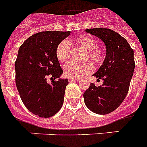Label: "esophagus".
<instances>
[{
  "label": "esophagus",
  "instance_id": "esophagus-1",
  "mask_svg": "<svg viewBox=\"0 0 147 147\" xmlns=\"http://www.w3.org/2000/svg\"><path fill=\"white\" fill-rule=\"evenodd\" d=\"M69 81L70 82H78L79 79H78V78H69Z\"/></svg>",
  "mask_w": 147,
  "mask_h": 147
}]
</instances>
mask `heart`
<instances>
[{"instance_id": "heart-1", "label": "heart", "mask_w": 147, "mask_h": 147, "mask_svg": "<svg viewBox=\"0 0 147 147\" xmlns=\"http://www.w3.org/2000/svg\"><path fill=\"white\" fill-rule=\"evenodd\" d=\"M74 43L78 46L84 48L87 51L86 59H90L95 64H101L105 59L103 50L98 47V40L94 36L85 34L76 38ZM56 56L59 62H65L70 56V44L66 40H63L56 47ZM64 74L67 77L78 78L91 73L94 71L92 64L89 62L78 63L75 61L67 63L63 67Z\"/></svg>"}]
</instances>
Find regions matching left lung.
<instances>
[{"instance_id": "obj_1", "label": "left lung", "mask_w": 147, "mask_h": 147, "mask_svg": "<svg viewBox=\"0 0 147 147\" xmlns=\"http://www.w3.org/2000/svg\"><path fill=\"white\" fill-rule=\"evenodd\" d=\"M86 32L104 42L107 56L93 75L103 80L102 84L96 87L91 83L83 95L84 102L93 113L106 115L115 110L127 96L135 67L134 51L125 38L109 28H89Z\"/></svg>"}]
</instances>
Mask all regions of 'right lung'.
<instances>
[{"instance_id": "obj_1", "label": "right lung", "mask_w": 147, "mask_h": 147, "mask_svg": "<svg viewBox=\"0 0 147 147\" xmlns=\"http://www.w3.org/2000/svg\"><path fill=\"white\" fill-rule=\"evenodd\" d=\"M70 32L47 31L29 37L20 46L15 63L16 84L23 104L41 118L53 116L61 109L68 79L55 81L63 74L56 47ZM48 77L54 79L48 84Z\"/></svg>"}]
</instances>
